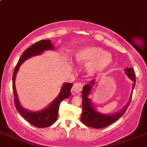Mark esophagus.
<instances>
[{
    "instance_id": "obj_1",
    "label": "esophagus",
    "mask_w": 147,
    "mask_h": 147,
    "mask_svg": "<svg viewBox=\"0 0 147 147\" xmlns=\"http://www.w3.org/2000/svg\"><path fill=\"white\" fill-rule=\"evenodd\" d=\"M83 84L80 82H76L74 84L73 87L71 88V93L72 95H75L77 93L80 92L82 89Z\"/></svg>"
}]
</instances>
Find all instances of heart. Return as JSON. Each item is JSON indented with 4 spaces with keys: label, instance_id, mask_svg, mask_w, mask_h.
<instances>
[{
    "label": "heart",
    "instance_id": "heart-1",
    "mask_svg": "<svg viewBox=\"0 0 147 147\" xmlns=\"http://www.w3.org/2000/svg\"><path fill=\"white\" fill-rule=\"evenodd\" d=\"M78 64L86 65V70L90 76L101 73L112 64V56L100 47L88 46L80 49L74 55Z\"/></svg>",
    "mask_w": 147,
    "mask_h": 147
}]
</instances>
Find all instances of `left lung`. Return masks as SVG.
Returning a JSON list of instances; mask_svg holds the SVG:
<instances>
[{"instance_id":"left-lung-1","label":"left lung","mask_w":147,"mask_h":147,"mask_svg":"<svg viewBox=\"0 0 147 147\" xmlns=\"http://www.w3.org/2000/svg\"><path fill=\"white\" fill-rule=\"evenodd\" d=\"M124 70L127 77L133 82L132 83L131 94L130 95L129 100L128 101L125 106L116 113H101L96 110L95 106L92 102L91 99L88 98V95L91 93L92 88H93V85L95 84V80H91L88 84H86L83 87L82 91V113L81 115V121L86 126L96 128V129L106 127L110 125L114 122H115L116 121H117L125 112L131 100L132 92H133L136 84V77L134 71L132 67H127Z\"/></svg>"}]
</instances>
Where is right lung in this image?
<instances>
[{"instance_id":"right-lung-1","label":"right lung","mask_w":147,"mask_h":147,"mask_svg":"<svg viewBox=\"0 0 147 147\" xmlns=\"http://www.w3.org/2000/svg\"><path fill=\"white\" fill-rule=\"evenodd\" d=\"M54 49L53 44L50 40H41L38 42L34 43L32 46L26 49L17 63L15 69H14L13 74V90L14 93V102L16 108L19 112L29 123L33 126L39 128L46 127L50 126L57 121L59 114V106L61 102L65 99L68 98L71 95V88L73 84L72 83L65 82L61 87L59 95L57 97L49 106H48L44 109L39 110V111L32 112L24 108L20 105L19 99H18V93L16 89V77L20 67L26 60L30 57L40 55L46 50H52Z\"/></svg>"}]
</instances>
